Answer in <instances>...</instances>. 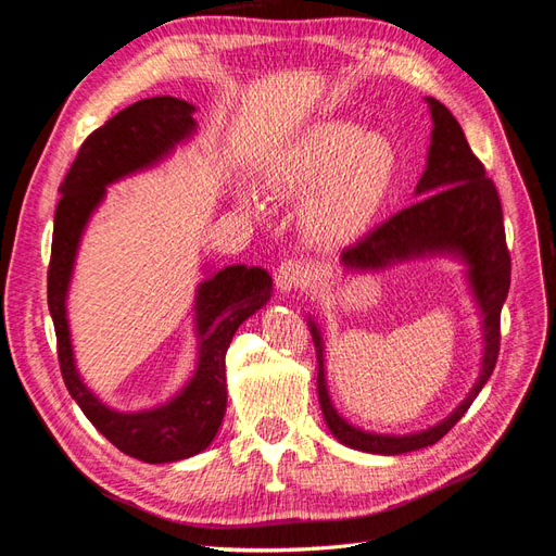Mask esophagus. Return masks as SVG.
Segmentation results:
<instances>
[{"instance_id": "1", "label": "esophagus", "mask_w": 556, "mask_h": 556, "mask_svg": "<svg viewBox=\"0 0 556 556\" xmlns=\"http://www.w3.org/2000/svg\"><path fill=\"white\" fill-rule=\"evenodd\" d=\"M306 278H308V268L301 264V262H294V260L282 262L276 268V288L282 294H290V292L299 290L301 285L306 282Z\"/></svg>"}]
</instances>
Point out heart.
Wrapping results in <instances>:
<instances>
[{"label":"heart","instance_id":"heart-1","mask_svg":"<svg viewBox=\"0 0 556 556\" xmlns=\"http://www.w3.org/2000/svg\"><path fill=\"white\" fill-rule=\"evenodd\" d=\"M396 174V148L382 131L362 129L345 117H325L299 129L266 155L262 180L278 197L309 192L301 227L311 243H352L376 217ZM241 204L262 211L255 190L243 188Z\"/></svg>","mask_w":556,"mask_h":556}]
</instances>
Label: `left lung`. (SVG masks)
<instances>
[{"mask_svg": "<svg viewBox=\"0 0 556 556\" xmlns=\"http://www.w3.org/2000/svg\"><path fill=\"white\" fill-rule=\"evenodd\" d=\"M427 104L433 129L427 169L415 188L417 201L392 215L357 245L343 250L341 264L348 271H382L387 266L425 257L462 262L482 329V359L476 384L457 408L425 431L403 435L364 431L348 422L333 406L325 371L323 329L308 315L317 355V399L329 431L336 441L352 450L387 457L439 443L470 408L496 366L501 308L510 290V252L496 185L484 176V166L470 150L457 117L439 99L427 97Z\"/></svg>", "mask_w": 556, "mask_h": 556, "instance_id": "8db88e82", "label": "left lung"}]
</instances>
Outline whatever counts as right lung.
Segmentation results:
<instances>
[{
	"mask_svg": "<svg viewBox=\"0 0 556 556\" xmlns=\"http://www.w3.org/2000/svg\"><path fill=\"white\" fill-rule=\"evenodd\" d=\"M194 106L176 97H150L113 115L80 146L60 188L53 248L48 266V308L58 336V357L66 390L97 431L125 454L146 464H169L204 452L227 410L225 355L233 333L271 299L274 282L264 268L233 264L208 274L194 294L197 366L182 390L143 410H115L83 382L72 345L66 296L78 245L106 188L150 169L197 134Z\"/></svg>",
	"mask_w": 556,
	"mask_h": 556,
	"instance_id": "right-lung-1",
	"label": "right lung"
}]
</instances>
